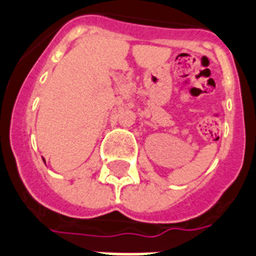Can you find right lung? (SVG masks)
<instances>
[{
    "label": "right lung",
    "instance_id": "right-lung-1",
    "mask_svg": "<svg viewBox=\"0 0 256 256\" xmlns=\"http://www.w3.org/2000/svg\"><path fill=\"white\" fill-rule=\"evenodd\" d=\"M43 162H44V160H43Z\"/></svg>",
    "mask_w": 256,
    "mask_h": 256
}]
</instances>
